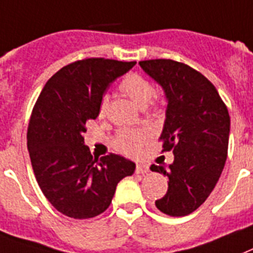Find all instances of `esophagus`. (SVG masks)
<instances>
[{
    "instance_id": "obj_1",
    "label": "esophagus",
    "mask_w": 253,
    "mask_h": 253,
    "mask_svg": "<svg viewBox=\"0 0 253 253\" xmlns=\"http://www.w3.org/2000/svg\"><path fill=\"white\" fill-rule=\"evenodd\" d=\"M148 171H149V166L145 165V164H137L136 169H135L136 174H147Z\"/></svg>"
}]
</instances>
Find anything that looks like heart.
<instances>
[{
  "label": "heart",
  "mask_w": 253,
  "mask_h": 253,
  "mask_svg": "<svg viewBox=\"0 0 253 253\" xmlns=\"http://www.w3.org/2000/svg\"><path fill=\"white\" fill-rule=\"evenodd\" d=\"M120 89L130 97L137 106L145 108L155 94V85L148 78L137 73H131L123 78ZM108 96H104L98 105V116L104 117L108 108ZM147 139V132L136 130H123L117 135L114 145L120 152L127 156H136L140 152L141 144Z\"/></svg>",
  "instance_id": "b5f03b06"
}]
</instances>
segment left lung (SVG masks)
I'll use <instances>...</instances> for the list:
<instances>
[{"instance_id": "8db88e82", "label": "left lung", "mask_w": 253, "mask_h": 253, "mask_svg": "<svg viewBox=\"0 0 253 253\" xmlns=\"http://www.w3.org/2000/svg\"><path fill=\"white\" fill-rule=\"evenodd\" d=\"M168 100L160 136L162 152L173 151L168 168L152 165L169 178L165 196L156 200L162 213L183 217L195 212L218 182L226 162L230 116L215 87L195 69L173 59L140 61Z\"/></svg>"}]
</instances>
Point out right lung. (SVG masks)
<instances>
[{
  "label": "right lung",
  "instance_id": "right-lung-1",
  "mask_svg": "<svg viewBox=\"0 0 253 253\" xmlns=\"http://www.w3.org/2000/svg\"><path fill=\"white\" fill-rule=\"evenodd\" d=\"M135 63L105 58L70 63L46 82L35 104L27 131L32 169L45 198L67 217L105 212L117 184L135 171L132 161L114 153L93 159L83 137L109 84Z\"/></svg>",
  "mask_w": 253,
  "mask_h": 253
}]
</instances>
